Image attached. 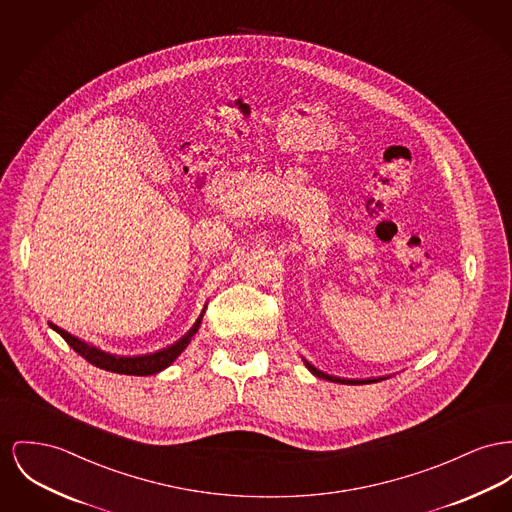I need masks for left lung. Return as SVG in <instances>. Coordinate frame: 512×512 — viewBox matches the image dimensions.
Masks as SVG:
<instances>
[{
	"instance_id": "1",
	"label": "left lung",
	"mask_w": 512,
	"mask_h": 512,
	"mask_svg": "<svg viewBox=\"0 0 512 512\" xmlns=\"http://www.w3.org/2000/svg\"><path fill=\"white\" fill-rule=\"evenodd\" d=\"M305 365L309 367V371H311L313 375H317L319 379H327V381H332V383H344V385H363V383H377V381H383L381 377H379V379H338V377H331V375H327V373L319 371L317 367H313V365H311V363H307V361H305Z\"/></svg>"
}]
</instances>
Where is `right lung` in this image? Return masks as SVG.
<instances>
[{
	"label": "right lung",
	"mask_w": 512,
	"mask_h": 512,
	"mask_svg": "<svg viewBox=\"0 0 512 512\" xmlns=\"http://www.w3.org/2000/svg\"><path fill=\"white\" fill-rule=\"evenodd\" d=\"M201 319H203V317H199L197 323L193 325V329L187 332L183 338H180L176 344H172V346H168V348H164V350H160V352L149 354V356H137V358H118V356L106 354V352H102V350H98V348H94V346L85 344L83 340L71 336L69 332L63 331V329L52 325V323H50V327H52L54 331L60 332L61 338H63L79 356H83V358L89 361V363H92V365H96V367H100V369H106V371H112V373H121V375H141V377H145V375H154V373L166 369L172 361L180 356L181 352L187 348V344L191 342V336L199 329Z\"/></svg>",
	"instance_id": "1"
}]
</instances>
